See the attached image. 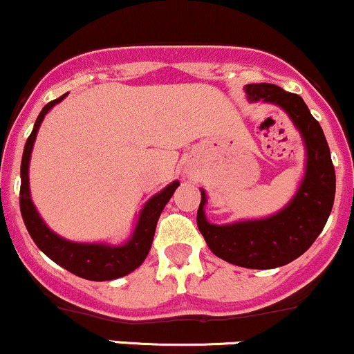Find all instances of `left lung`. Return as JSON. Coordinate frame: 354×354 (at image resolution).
<instances>
[{"label":"left lung","mask_w":354,"mask_h":354,"mask_svg":"<svg viewBox=\"0 0 354 354\" xmlns=\"http://www.w3.org/2000/svg\"><path fill=\"white\" fill-rule=\"evenodd\" d=\"M245 93L251 102L283 106L299 129L308 150L304 180L279 214L230 225L209 224L204 216L207 198L201 190L197 225L210 251L221 259L248 269H272L297 259L319 236L335 202L336 174L323 129L299 95L271 83H252L245 86Z\"/></svg>","instance_id":"1"}]
</instances>
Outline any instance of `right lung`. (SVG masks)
Instances as JSON below:
<instances>
[{
    "mask_svg": "<svg viewBox=\"0 0 354 354\" xmlns=\"http://www.w3.org/2000/svg\"><path fill=\"white\" fill-rule=\"evenodd\" d=\"M62 97L57 100L46 103L43 110L39 112L37 122H35L33 132L28 137L25 150H23L21 158V187H19V209H21L23 221L30 232L31 239L35 244L41 249L51 261H55L58 266L65 268L75 276H80L88 281H110L117 277L125 276L132 272L138 266L144 263L147 254L152 245L153 234H156L157 221L160 217V212L164 210L165 204L174 196L178 182H172L169 187H165L157 196H153L142 209L140 217H138L137 227L133 230V236L127 244L118 245V248H110L103 244H78V242H70L62 239L55 232L46 227L39 214L35 209L33 202L30 198V185H28V165H30L31 149H33L37 132L41 125L43 117L48 113V110L58 102H62Z\"/></svg>",
    "mask_w": 354,
    "mask_h": 354,
    "instance_id": "add662e5",
    "label": "right lung"
}]
</instances>
